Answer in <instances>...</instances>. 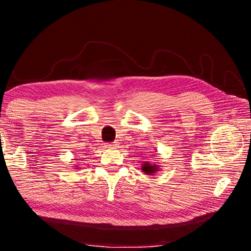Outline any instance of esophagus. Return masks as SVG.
<instances>
[{
	"label": "esophagus",
	"instance_id": "34e87169",
	"mask_svg": "<svg viewBox=\"0 0 251 251\" xmlns=\"http://www.w3.org/2000/svg\"><path fill=\"white\" fill-rule=\"evenodd\" d=\"M116 145H117V144L112 143V144H107V145H106V147H107V148H116Z\"/></svg>",
	"mask_w": 251,
	"mask_h": 251
}]
</instances>
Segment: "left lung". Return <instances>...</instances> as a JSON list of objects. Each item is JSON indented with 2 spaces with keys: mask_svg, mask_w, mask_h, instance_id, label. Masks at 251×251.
Instances as JSON below:
<instances>
[{
  "mask_svg": "<svg viewBox=\"0 0 251 251\" xmlns=\"http://www.w3.org/2000/svg\"><path fill=\"white\" fill-rule=\"evenodd\" d=\"M142 171L143 173H145L146 175H152L156 172H158V166L155 164H150L148 161H145V163L142 164Z\"/></svg>",
  "mask_w": 251,
  "mask_h": 251,
  "instance_id": "1",
  "label": "left lung"
}]
</instances>
